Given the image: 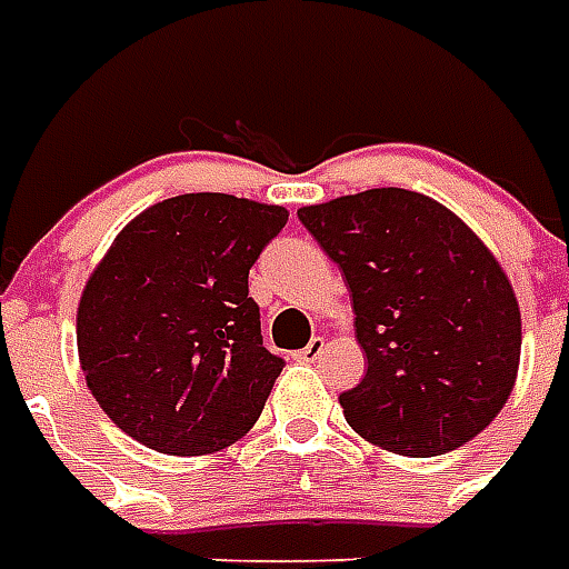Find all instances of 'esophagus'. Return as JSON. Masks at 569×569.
Returning a JSON list of instances; mask_svg holds the SVG:
<instances>
[{"label":"esophagus","instance_id":"esophagus-1","mask_svg":"<svg viewBox=\"0 0 569 569\" xmlns=\"http://www.w3.org/2000/svg\"><path fill=\"white\" fill-rule=\"evenodd\" d=\"M322 350H326V341H322V338H313L305 350H298V359H301V362H317V359L322 357Z\"/></svg>","mask_w":569,"mask_h":569}]
</instances>
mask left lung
Returning a JSON list of instances; mask_svg holds the SVG:
<instances>
[{
  "instance_id": "left-lung-1",
  "label": "left lung",
  "mask_w": 569,
  "mask_h": 569,
  "mask_svg": "<svg viewBox=\"0 0 569 569\" xmlns=\"http://www.w3.org/2000/svg\"><path fill=\"white\" fill-rule=\"evenodd\" d=\"M347 280L366 378L338 396L362 439L436 457L476 439L512 393L521 310L509 277L451 210L406 188L301 207Z\"/></svg>"
}]
</instances>
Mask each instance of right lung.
Returning <instances> with one entry per match:
<instances>
[{
  "mask_svg": "<svg viewBox=\"0 0 569 569\" xmlns=\"http://www.w3.org/2000/svg\"><path fill=\"white\" fill-rule=\"evenodd\" d=\"M289 212L234 194L161 200L116 237L79 305L93 399L173 457L228 448L259 420L283 359L261 347L249 268Z\"/></svg>",
  "mask_w": 569,
  "mask_h": 569,
  "instance_id": "right-lung-1",
  "label": "right lung"
}]
</instances>
